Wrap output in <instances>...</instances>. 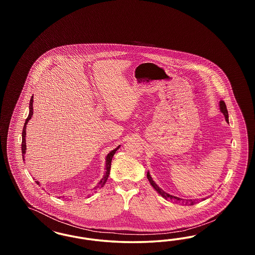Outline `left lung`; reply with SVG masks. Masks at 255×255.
<instances>
[{
  "mask_svg": "<svg viewBox=\"0 0 255 255\" xmlns=\"http://www.w3.org/2000/svg\"><path fill=\"white\" fill-rule=\"evenodd\" d=\"M219 105H220V110H221V112H222V113H223V115L225 116L226 121H227V122H229V113H228V109H227L226 103H225L223 100H221V101H220V103H219ZM147 179H148V181L150 182V184L154 187V189L158 192V194L160 195V196H162L165 200L175 201L176 203H182L183 205L185 204V205H187V206H193V205H195V204L198 202V200H196V199H195V200L194 199H193V200H183V199H181V198H179V197L172 196V195L166 193V192H165V191H163L161 188H159L158 184L153 181L152 177L150 176L149 171L147 172Z\"/></svg>",
  "mask_w": 255,
  "mask_h": 255,
  "instance_id": "8db88e82",
  "label": "left lung"
}]
</instances>
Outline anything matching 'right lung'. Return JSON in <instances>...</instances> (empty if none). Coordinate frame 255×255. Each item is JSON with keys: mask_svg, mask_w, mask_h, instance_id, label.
<instances>
[{"mask_svg": "<svg viewBox=\"0 0 255 255\" xmlns=\"http://www.w3.org/2000/svg\"><path fill=\"white\" fill-rule=\"evenodd\" d=\"M32 115H33V96L30 98V101H29V113H28V117L27 119L25 120L24 122V128H23V133H22V154H23V159H24V154H25V150H26V144H25V129H26V125L28 123V121H30V119L32 118ZM121 147V145L118 146L116 149L112 150L110 152L109 154L106 156V163H105V173H104V176L103 178L99 181V182L97 183V186L93 189L94 192H96L97 188H101L104 186V184L107 182L108 178H109L110 175V169H111V162H112V158L114 157V155L116 154L117 150ZM37 184H40V182L38 181H35Z\"/></svg>", "mask_w": 255, "mask_h": 255, "instance_id": "1", "label": "right lung"}]
</instances>
